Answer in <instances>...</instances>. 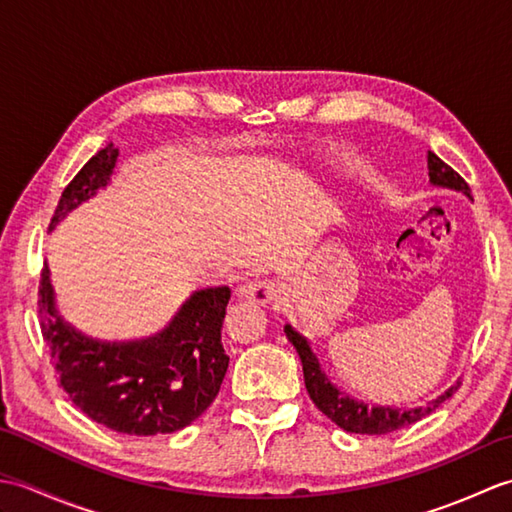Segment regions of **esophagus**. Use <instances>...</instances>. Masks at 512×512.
<instances>
[{
	"label": "esophagus",
	"mask_w": 512,
	"mask_h": 512,
	"mask_svg": "<svg viewBox=\"0 0 512 512\" xmlns=\"http://www.w3.org/2000/svg\"><path fill=\"white\" fill-rule=\"evenodd\" d=\"M237 295L242 299L266 306V303H273L281 297V286L273 279H253V281H246L244 286H239Z\"/></svg>",
	"instance_id": "obj_1"
}]
</instances>
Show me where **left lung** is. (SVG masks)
Masks as SVG:
<instances>
[{
  "instance_id": "1",
  "label": "left lung",
  "mask_w": 512,
  "mask_h": 512,
  "mask_svg": "<svg viewBox=\"0 0 512 512\" xmlns=\"http://www.w3.org/2000/svg\"><path fill=\"white\" fill-rule=\"evenodd\" d=\"M429 180L436 184V187H447L462 191L464 195L471 198V189L466 180L460 176L458 171H453L447 162L440 160L433 151H429ZM288 341L295 345V350L301 358L303 365V378H306V389L312 398L314 405H317L319 411H323L336 427H341L343 431L350 433H363V436H385V433L398 431L402 427H409V424L422 420L424 416H429L431 411H436L444 400L453 396V391L458 389V385L449 387L442 396L436 400L427 402L424 407L418 409H396V407H378V405H365L361 400H354L352 396H347L345 391L336 389L332 380L325 376L321 369V363L317 354L312 352V347L308 343L306 336H301L292 325H286L284 328Z\"/></svg>"
}]
</instances>
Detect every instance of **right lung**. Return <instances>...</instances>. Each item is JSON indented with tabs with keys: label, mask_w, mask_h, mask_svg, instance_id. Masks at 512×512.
<instances>
[{
	"label": "right lung",
	"mask_w": 512,
	"mask_h": 512,
	"mask_svg": "<svg viewBox=\"0 0 512 512\" xmlns=\"http://www.w3.org/2000/svg\"><path fill=\"white\" fill-rule=\"evenodd\" d=\"M116 158L110 143L85 162L63 189L50 228L110 182ZM228 299V286L198 290L156 336L101 343L59 317L46 266L39 284L41 334L63 391L85 416L127 436H158L200 418L220 391L228 367L222 345Z\"/></svg>",
	"instance_id": "1"
}]
</instances>
